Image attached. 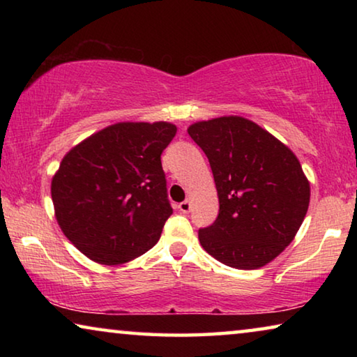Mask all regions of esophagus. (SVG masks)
I'll return each instance as SVG.
<instances>
[{
	"label": "esophagus",
	"mask_w": 357,
	"mask_h": 357,
	"mask_svg": "<svg viewBox=\"0 0 357 357\" xmlns=\"http://www.w3.org/2000/svg\"><path fill=\"white\" fill-rule=\"evenodd\" d=\"M179 211L183 214H187V213H190V209H192V203H190V200H185V202H183V203H179Z\"/></svg>",
	"instance_id": "34e87169"
}]
</instances>
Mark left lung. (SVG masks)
<instances>
[{"instance_id":"left-lung-1","label":"left lung","mask_w":357,"mask_h":357,"mask_svg":"<svg viewBox=\"0 0 357 357\" xmlns=\"http://www.w3.org/2000/svg\"><path fill=\"white\" fill-rule=\"evenodd\" d=\"M206 154L219 215L198 231L204 250L236 269H258L294 239L310 203V183L287 144L243 116L189 126Z\"/></svg>"}]
</instances>
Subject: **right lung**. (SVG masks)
I'll list each match as a JSON object with an SVG mask.
<instances>
[{
	"label": "right lung",
	"mask_w": 357,
	"mask_h": 357,
	"mask_svg": "<svg viewBox=\"0 0 357 357\" xmlns=\"http://www.w3.org/2000/svg\"><path fill=\"white\" fill-rule=\"evenodd\" d=\"M176 126L116 123L75 144L52 178L59 228L89 259L132 261L160 238L173 209L160 154Z\"/></svg>",
	"instance_id": "1"
}]
</instances>
